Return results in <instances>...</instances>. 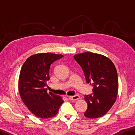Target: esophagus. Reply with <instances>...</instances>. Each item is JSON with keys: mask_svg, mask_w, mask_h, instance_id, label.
Returning <instances> with one entry per match:
<instances>
[{"mask_svg": "<svg viewBox=\"0 0 135 135\" xmlns=\"http://www.w3.org/2000/svg\"><path fill=\"white\" fill-rule=\"evenodd\" d=\"M68 98H69L70 100L75 101V100H77L79 99V98H80V97H79L78 95H73V96H70Z\"/></svg>", "mask_w": 135, "mask_h": 135, "instance_id": "1", "label": "esophagus"}]
</instances>
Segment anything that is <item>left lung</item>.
Returning <instances> with one entry per match:
<instances>
[{
    "mask_svg": "<svg viewBox=\"0 0 135 135\" xmlns=\"http://www.w3.org/2000/svg\"><path fill=\"white\" fill-rule=\"evenodd\" d=\"M84 71L86 83L93 86L92 94L86 95L87 109L84 115L95 119L103 116L116 100L119 82L116 68L109 59L90 52L74 56Z\"/></svg>",
    "mask_w": 135,
    "mask_h": 135,
    "instance_id": "8db88e82",
    "label": "left lung"
}]
</instances>
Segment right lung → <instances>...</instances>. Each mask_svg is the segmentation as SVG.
<instances>
[{"mask_svg": "<svg viewBox=\"0 0 135 135\" xmlns=\"http://www.w3.org/2000/svg\"><path fill=\"white\" fill-rule=\"evenodd\" d=\"M64 56L52 53H40L29 57L21 70L19 91L22 102L32 114L41 119L54 117L64 100L61 97L48 93L46 81L53 62Z\"/></svg>", "mask_w": 135, "mask_h": 135, "instance_id": "obj_1", "label": "right lung"}]
</instances>
